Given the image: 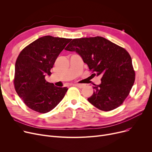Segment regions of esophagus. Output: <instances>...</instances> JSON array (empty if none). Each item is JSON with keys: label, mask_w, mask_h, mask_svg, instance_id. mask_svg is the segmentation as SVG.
I'll list each match as a JSON object with an SVG mask.
<instances>
[{"label": "esophagus", "mask_w": 152, "mask_h": 152, "mask_svg": "<svg viewBox=\"0 0 152 152\" xmlns=\"http://www.w3.org/2000/svg\"><path fill=\"white\" fill-rule=\"evenodd\" d=\"M74 85L77 86V87H79V88H80V89L83 88V87L85 86L84 84H75Z\"/></svg>", "instance_id": "obj_1"}]
</instances>
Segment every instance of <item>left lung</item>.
I'll use <instances>...</instances> for the list:
<instances>
[{"mask_svg":"<svg viewBox=\"0 0 152 152\" xmlns=\"http://www.w3.org/2000/svg\"><path fill=\"white\" fill-rule=\"evenodd\" d=\"M65 50L80 55L92 76H102L101 84L94 87L92 95L87 99L92 105L108 111L122 104L135 81L132 59L124 48L97 36L74 39Z\"/></svg>","mask_w":152,"mask_h":152,"instance_id":"left-lung-1","label":"left lung"}]
</instances>
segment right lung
<instances>
[{"mask_svg":"<svg viewBox=\"0 0 152 152\" xmlns=\"http://www.w3.org/2000/svg\"><path fill=\"white\" fill-rule=\"evenodd\" d=\"M71 39L45 36L29 44L15 63L14 86L25 105L39 113L53 110L65 97L68 88L47 82L51 68L60 52Z\"/></svg>","mask_w":152,"mask_h":152,"instance_id":"1","label":"right lung"}]
</instances>
